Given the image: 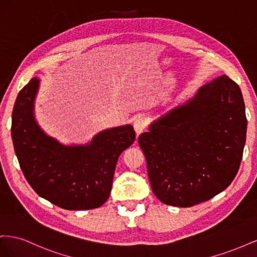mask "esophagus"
I'll return each instance as SVG.
<instances>
[{
	"instance_id": "34e87169",
	"label": "esophagus",
	"mask_w": 257,
	"mask_h": 257,
	"mask_svg": "<svg viewBox=\"0 0 257 257\" xmlns=\"http://www.w3.org/2000/svg\"><path fill=\"white\" fill-rule=\"evenodd\" d=\"M133 125H134V130L136 132V134L138 136L139 134H142L143 132L145 131V128L147 126V119L145 118L144 115H139L134 120Z\"/></svg>"
}]
</instances>
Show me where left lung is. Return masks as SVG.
<instances>
[{
  "mask_svg": "<svg viewBox=\"0 0 257 257\" xmlns=\"http://www.w3.org/2000/svg\"><path fill=\"white\" fill-rule=\"evenodd\" d=\"M246 123L242 93L226 75L153 121L138 144L154 195L192 207L224 191L242 160Z\"/></svg>",
  "mask_w": 257,
  "mask_h": 257,
  "instance_id": "1",
  "label": "left lung"
}]
</instances>
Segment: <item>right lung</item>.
I'll use <instances>...</instances> for the list:
<instances>
[{"label": "right lung", "instance_id": "1", "mask_svg": "<svg viewBox=\"0 0 257 257\" xmlns=\"http://www.w3.org/2000/svg\"><path fill=\"white\" fill-rule=\"evenodd\" d=\"M38 87L36 77L23 87L12 114L14 149L23 175L38 195L60 208L100 207L109 197L119 155L135 141L133 126L104 130L87 145H62L35 120Z\"/></svg>", "mask_w": 257, "mask_h": 257}]
</instances>
